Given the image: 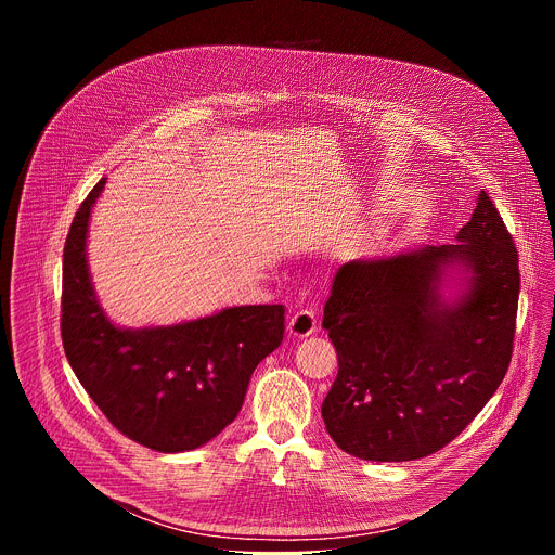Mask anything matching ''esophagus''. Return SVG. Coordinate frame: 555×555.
Returning <instances> with one entry per match:
<instances>
[{
  "mask_svg": "<svg viewBox=\"0 0 555 555\" xmlns=\"http://www.w3.org/2000/svg\"><path fill=\"white\" fill-rule=\"evenodd\" d=\"M315 332V311L313 309H298L289 319V334L294 338H307Z\"/></svg>",
  "mask_w": 555,
  "mask_h": 555,
  "instance_id": "esophagus-1",
  "label": "esophagus"
}]
</instances>
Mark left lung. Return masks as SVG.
<instances>
[{
    "instance_id": "obj_1",
    "label": "left lung",
    "mask_w": 555,
    "mask_h": 555,
    "mask_svg": "<svg viewBox=\"0 0 555 555\" xmlns=\"http://www.w3.org/2000/svg\"><path fill=\"white\" fill-rule=\"evenodd\" d=\"M456 242L338 268L323 319L338 375L323 420L340 450L366 461L428 456L461 435L503 382L520 270L486 191ZM452 262L465 264L473 283L446 306L436 285Z\"/></svg>"
}]
</instances>
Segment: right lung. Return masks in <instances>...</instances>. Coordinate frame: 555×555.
<instances>
[{"label":"right lung","instance_id":"right-lung-1","mask_svg":"<svg viewBox=\"0 0 555 555\" xmlns=\"http://www.w3.org/2000/svg\"><path fill=\"white\" fill-rule=\"evenodd\" d=\"M105 178L76 210L63 248L61 338L67 362L109 424L157 452L217 437L242 411L257 364L283 340V305L230 307L155 330H118L88 274L86 236Z\"/></svg>","mask_w":555,"mask_h":555}]
</instances>
